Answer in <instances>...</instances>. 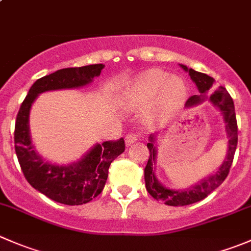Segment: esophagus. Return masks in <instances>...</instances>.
<instances>
[{
    "label": "esophagus",
    "mask_w": 251,
    "mask_h": 251,
    "mask_svg": "<svg viewBox=\"0 0 251 251\" xmlns=\"http://www.w3.org/2000/svg\"><path fill=\"white\" fill-rule=\"evenodd\" d=\"M138 138V133L137 132H131L126 136L125 142H126V146H131L132 143H135Z\"/></svg>",
    "instance_id": "esophagus-1"
}]
</instances>
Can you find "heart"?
<instances>
[{"mask_svg":"<svg viewBox=\"0 0 251 251\" xmlns=\"http://www.w3.org/2000/svg\"><path fill=\"white\" fill-rule=\"evenodd\" d=\"M186 83L169 72L153 69L136 78L128 87L126 98L131 104H148L154 100V107L161 111L176 109L186 97Z\"/></svg>","mask_w":251,"mask_h":251,"instance_id":"b5f03b06","label":"heart"}]
</instances>
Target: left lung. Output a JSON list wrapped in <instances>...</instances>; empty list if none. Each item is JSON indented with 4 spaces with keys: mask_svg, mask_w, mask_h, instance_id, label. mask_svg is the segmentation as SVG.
<instances>
[{
    "mask_svg": "<svg viewBox=\"0 0 251 251\" xmlns=\"http://www.w3.org/2000/svg\"><path fill=\"white\" fill-rule=\"evenodd\" d=\"M184 70L189 73L192 80L196 82L197 87H198L199 92L203 93L207 92L211 88L212 83H214V78L209 75L203 74V73L196 72L193 69H187V67L181 65ZM192 96L187 100L186 105H194L198 104L203 100V96ZM210 100L216 105L220 110L224 114L225 121H226V131L228 135V153H227L226 159H225L224 164L221 168L217 170V173L214 176H210L209 178L204 179L201 183L197 184L192 189H187V191H175V189H169L166 187L161 186L155 178V175L153 173V164L155 161V147H154V136H151V143L147 144L149 149V159L147 163L146 168H144V181H146V188L148 193L153 197L156 201H164L166 205L170 206H183V205H189L197 203L199 201H203L206 198L214 189H216L222 182L226 179L228 176L229 169H231L232 163H233L235 149H237L238 143V126H237V119H235V111H234V103L229 93L227 92L226 88L224 86H220L211 96H210Z\"/></svg>",
    "mask_w": 251,
    "mask_h": 251,
    "instance_id": "left-lung-1",
    "label": "left lung"
}]
</instances>
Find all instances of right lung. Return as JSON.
Here are the masks:
<instances>
[{
	"label": "right lung",
	"instance_id": "obj_1",
	"mask_svg": "<svg viewBox=\"0 0 251 251\" xmlns=\"http://www.w3.org/2000/svg\"><path fill=\"white\" fill-rule=\"evenodd\" d=\"M103 68V64L65 68L39 78L30 87L18 111L14 144L24 177L35 189L60 204L82 205L100 194L107 182L111 161L125 151V141L121 137L97 144L74 165H53L42 160L31 146L29 135L30 108L40 93L86 85L98 76Z\"/></svg>",
	"mask_w": 251,
	"mask_h": 251
}]
</instances>
